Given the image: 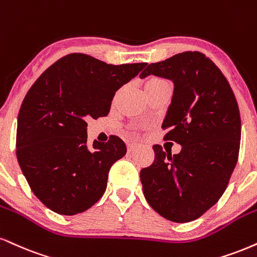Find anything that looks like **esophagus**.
Returning <instances> with one entry per match:
<instances>
[{
    "label": "esophagus",
    "mask_w": 257,
    "mask_h": 257,
    "mask_svg": "<svg viewBox=\"0 0 257 257\" xmlns=\"http://www.w3.org/2000/svg\"><path fill=\"white\" fill-rule=\"evenodd\" d=\"M138 148H139L138 145H135V144H129V145H128V152L131 153V152H133V151L138 150Z\"/></svg>",
    "instance_id": "1"
}]
</instances>
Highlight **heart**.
I'll use <instances>...</instances> for the list:
<instances>
[{"instance_id":"b5f03b06","label":"heart","mask_w":257,"mask_h":257,"mask_svg":"<svg viewBox=\"0 0 257 257\" xmlns=\"http://www.w3.org/2000/svg\"><path fill=\"white\" fill-rule=\"evenodd\" d=\"M166 83H169V82L166 81L165 79L158 78V76H154V78H150V79L147 80V82H146V91H147V93L156 91L157 88L162 87L163 85H166Z\"/></svg>"}]
</instances>
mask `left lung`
I'll return each mask as SVG.
<instances>
[{"mask_svg": "<svg viewBox=\"0 0 257 257\" xmlns=\"http://www.w3.org/2000/svg\"><path fill=\"white\" fill-rule=\"evenodd\" d=\"M172 80L174 95L162 128L178 154L154 145L156 158L141 170L144 195L175 222L200 218L218 202L232 175L240 144V115L230 83L206 55L185 51L151 63L140 78Z\"/></svg>", "mask_w": 257, "mask_h": 257, "instance_id": "8db88e82", "label": "left lung"}]
</instances>
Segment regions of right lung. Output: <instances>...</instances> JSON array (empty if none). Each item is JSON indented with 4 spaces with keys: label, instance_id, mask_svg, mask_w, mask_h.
I'll list each match as a JSON object with an SVG mask.
<instances>
[{
    "label": "right lung",
    "instance_id": "1",
    "mask_svg": "<svg viewBox=\"0 0 257 257\" xmlns=\"http://www.w3.org/2000/svg\"><path fill=\"white\" fill-rule=\"evenodd\" d=\"M147 63L107 64L85 54L55 62L25 95L17 158L33 194L62 215L85 212L103 196L113 163L126 152L111 135L87 147V122L106 116L116 91Z\"/></svg>",
    "mask_w": 257,
    "mask_h": 257
}]
</instances>
